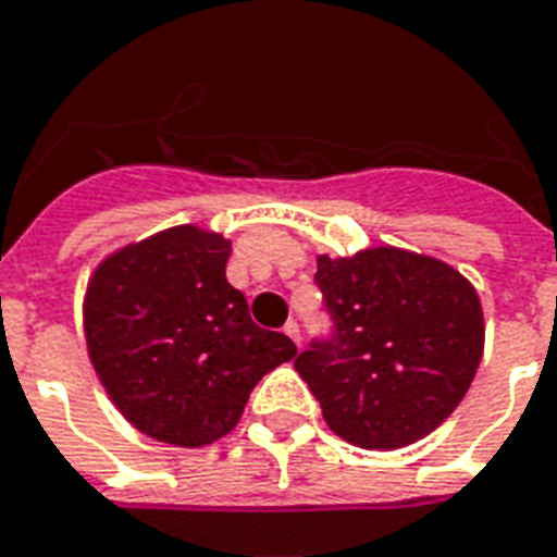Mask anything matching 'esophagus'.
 I'll list each match as a JSON object with an SVG mask.
<instances>
[{
	"mask_svg": "<svg viewBox=\"0 0 557 557\" xmlns=\"http://www.w3.org/2000/svg\"><path fill=\"white\" fill-rule=\"evenodd\" d=\"M283 333H286L297 347H300V326H297V321H288V324L283 326Z\"/></svg>",
	"mask_w": 557,
	"mask_h": 557,
	"instance_id": "obj_1",
	"label": "esophagus"
}]
</instances>
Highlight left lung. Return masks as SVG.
Returning <instances> with one entry per match:
<instances>
[{
    "mask_svg": "<svg viewBox=\"0 0 557 557\" xmlns=\"http://www.w3.org/2000/svg\"><path fill=\"white\" fill-rule=\"evenodd\" d=\"M333 333L295 371L326 426L362 449L414 444L453 414L476 376L485 321L476 288L447 262L400 248L318 257Z\"/></svg>",
    "mask_w": 557,
    "mask_h": 557,
    "instance_id": "obj_1",
    "label": "left lung"
}]
</instances>
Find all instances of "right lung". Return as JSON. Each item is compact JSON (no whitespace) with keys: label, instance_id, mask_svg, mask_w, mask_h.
<instances>
[{"label":"right lung","instance_id":"obj_1","mask_svg":"<svg viewBox=\"0 0 557 557\" xmlns=\"http://www.w3.org/2000/svg\"><path fill=\"white\" fill-rule=\"evenodd\" d=\"M231 242L181 224L110 253L84 297L90 362L148 438L203 447L239 423L253 385L295 359L224 277Z\"/></svg>","mask_w":557,"mask_h":557}]
</instances>
